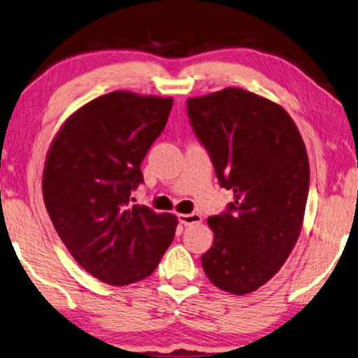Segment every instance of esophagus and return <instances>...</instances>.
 Returning <instances> with one entry per match:
<instances>
[{
	"label": "esophagus",
	"instance_id": "1",
	"mask_svg": "<svg viewBox=\"0 0 358 358\" xmlns=\"http://www.w3.org/2000/svg\"><path fill=\"white\" fill-rule=\"evenodd\" d=\"M178 220L181 225H194V223H200L201 222V215L199 214H180L178 215Z\"/></svg>",
	"mask_w": 358,
	"mask_h": 358
}]
</instances>
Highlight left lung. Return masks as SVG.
<instances>
[{
	"label": "left lung",
	"mask_w": 358,
	"mask_h": 358,
	"mask_svg": "<svg viewBox=\"0 0 358 358\" xmlns=\"http://www.w3.org/2000/svg\"><path fill=\"white\" fill-rule=\"evenodd\" d=\"M187 115L211 155L228 211L208 219L213 247L206 276L233 295L257 290L276 275L303 228L310 169L290 115L267 97L229 87L189 97Z\"/></svg>",
	"instance_id": "8db88e82"
}]
</instances>
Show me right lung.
Masks as SVG:
<instances>
[{
  "label": "right lung",
  "mask_w": 358,
  "mask_h": 358,
  "mask_svg": "<svg viewBox=\"0 0 358 358\" xmlns=\"http://www.w3.org/2000/svg\"><path fill=\"white\" fill-rule=\"evenodd\" d=\"M173 99L113 91L69 116L49 145L46 211L83 270L110 285L155 271L173 241L177 215L130 205L141 163L164 130Z\"/></svg>",
  "instance_id": "1"
}]
</instances>
